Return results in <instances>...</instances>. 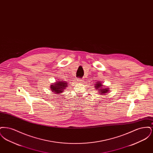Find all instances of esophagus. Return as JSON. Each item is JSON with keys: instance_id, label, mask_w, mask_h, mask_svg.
<instances>
[{"instance_id": "34e87169", "label": "esophagus", "mask_w": 153, "mask_h": 153, "mask_svg": "<svg viewBox=\"0 0 153 153\" xmlns=\"http://www.w3.org/2000/svg\"><path fill=\"white\" fill-rule=\"evenodd\" d=\"M83 81H84V80H82V79H77V81H78V82H79V83L82 82Z\"/></svg>"}]
</instances>
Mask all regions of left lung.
<instances>
[{"mask_svg":"<svg viewBox=\"0 0 153 153\" xmlns=\"http://www.w3.org/2000/svg\"><path fill=\"white\" fill-rule=\"evenodd\" d=\"M95 88L97 89V91H99V93L100 94L104 95L105 94H107L109 91V88H104V86L102 85L101 82H97L95 84Z\"/></svg>","mask_w":153,"mask_h":153,"instance_id":"left-lung-1","label":"left lung"}]
</instances>
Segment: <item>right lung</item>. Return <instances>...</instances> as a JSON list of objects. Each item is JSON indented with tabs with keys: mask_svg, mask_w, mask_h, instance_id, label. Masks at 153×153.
Listing matches in <instances>:
<instances>
[{
	"mask_svg": "<svg viewBox=\"0 0 153 153\" xmlns=\"http://www.w3.org/2000/svg\"><path fill=\"white\" fill-rule=\"evenodd\" d=\"M67 85L68 82L66 81H57L54 83L51 84V89L53 92L58 94L59 93L61 94L62 92H64L63 91H64V89H65V88L67 87Z\"/></svg>",
	"mask_w": 153,
	"mask_h": 153,
	"instance_id": "add662e5",
	"label": "right lung"
}]
</instances>
